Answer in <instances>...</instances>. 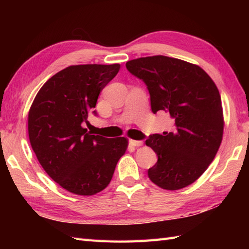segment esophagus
I'll return each instance as SVG.
<instances>
[{
	"label": "esophagus",
	"instance_id": "esophagus-1",
	"mask_svg": "<svg viewBox=\"0 0 249 249\" xmlns=\"http://www.w3.org/2000/svg\"><path fill=\"white\" fill-rule=\"evenodd\" d=\"M129 143L133 146H141L142 144H143V142L138 141V140H129Z\"/></svg>",
	"mask_w": 249,
	"mask_h": 249
}]
</instances>
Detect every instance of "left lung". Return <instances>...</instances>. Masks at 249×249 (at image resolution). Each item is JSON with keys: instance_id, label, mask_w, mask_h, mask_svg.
<instances>
[{"instance_id": "obj_1", "label": "left lung", "mask_w": 249, "mask_h": 249, "mask_svg": "<svg viewBox=\"0 0 249 249\" xmlns=\"http://www.w3.org/2000/svg\"><path fill=\"white\" fill-rule=\"evenodd\" d=\"M126 68L146 84L153 113L165 111L176 121V131L145 141L158 156L147 171L150 179L167 190L188 186L208 169L223 140L217 87L200 66L174 57H139L126 63Z\"/></svg>"}]
</instances>
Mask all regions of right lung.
Listing matches in <instances>:
<instances>
[{
    "mask_svg": "<svg viewBox=\"0 0 249 249\" xmlns=\"http://www.w3.org/2000/svg\"><path fill=\"white\" fill-rule=\"evenodd\" d=\"M120 67L68 66L40 88L30 108L32 149L47 174L71 194L92 196L102 192L127 150L128 140L124 137L105 138L82 126L96 106L99 93Z\"/></svg>",
    "mask_w": 249,
    "mask_h": 249,
    "instance_id": "add662e5",
    "label": "right lung"
}]
</instances>
